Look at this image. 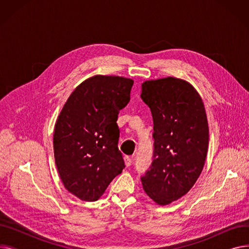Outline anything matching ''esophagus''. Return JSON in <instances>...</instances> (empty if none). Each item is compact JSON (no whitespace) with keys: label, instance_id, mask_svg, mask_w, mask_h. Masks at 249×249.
Returning <instances> with one entry per match:
<instances>
[{"label":"esophagus","instance_id":"obj_1","mask_svg":"<svg viewBox=\"0 0 249 249\" xmlns=\"http://www.w3.org/2000/svg\"><path fill=\"white\" fill-rule=\"evenodd\" d=\"M124 161H125V164H126L127 167H129L130 165H131V163H132V160L130 159L129 156H125V158H124Z\"/></svg>","mask_w":249,"mask_h":249}]
</instances>
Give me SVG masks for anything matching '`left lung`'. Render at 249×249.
I'll list each match as a JSON object with an SVG mask.
<instances>
[{
    "mask_svg": "<svg viewBox=\"0 0 249 249\" xmlns=\"http://www.w3.org/2000/svg\"><path fill=\"white\" fill-rule=\"evenodd\" d=\"M141 99L153 119V154L141 177L143 189L159 205L186 195L205 164L209 127L204 104L192 85L168 76L146 81Z\"/></svg>",
    "mask_w": 249,
    "mask_h": 249,
    "instance_id": "1",
    "label": "left lung"
}]
</instances>
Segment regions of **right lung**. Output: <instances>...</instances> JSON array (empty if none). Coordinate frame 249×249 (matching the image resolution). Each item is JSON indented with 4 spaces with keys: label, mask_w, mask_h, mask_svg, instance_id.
Listing matches in <instances>:
<instances>
[{
    "label": "right lung",
    "mask_w": 249,
    "mask_h": 249,
    "mask_svg": "<svg viewBox=\"0 0 249 249\" xmlns=\"http://www.w3.org/2000/svg\"><path fill=\"white\" fill-rule=\"evenodd\" d=\"M133 83L120 76L89 77L72 91L58 116L55 164L64 188L83 201H97L125 167L116 122Z\"/></svg>",
    "instance_id": "1"
}]
</instances>
